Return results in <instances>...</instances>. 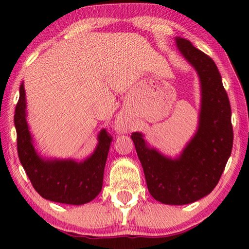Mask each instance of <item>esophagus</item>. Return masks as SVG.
I'll return each instance as SVG.
<instances>
[{"mask_svg":"<svg viewBox=\"0 0 249 249\" xmlns=\"http://www.w3.org/2000/svg\"><path fill=\"white\" fill-rule=\"evenodd\" d=\"M117 126H119V128L121 129V128H123V124H121L120 122H119V124H117Z\"/></svg>","mask_w":249,"mask_h":249,"instance_id":"esophagus-1","label":"esophagus"}]
</instances>
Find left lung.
Listing matches in <instances>:
<instances>
[{"mask_svg":"<svg viewBox=\"0 0 249 249\" xmlns=\"http://www.w3.org/2000/svg\"><path fill=\"white\" fill-rule=\"evenodd\" d=\"M181 54L195 67L201 83L199 127L178 158L149 148L142 133H133L148 191L161 203L183 205L210 195L220 180L233 147L231 105L215 62L190 41L176 39Z\"/></svg>","mask_w":249,"mask_h":249,"instance_id":"1","label":"left lung"}]
</instances>
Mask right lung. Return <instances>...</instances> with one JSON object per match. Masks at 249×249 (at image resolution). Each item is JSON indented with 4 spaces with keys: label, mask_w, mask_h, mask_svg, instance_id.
Here are the masks:
<instances>
[{
    "label": "right lung",
    "mask_w": 249,
    "mask_h": 249,
    "mask_svg": "<svg viewBox=\"0 0 249 249\" xmlns=\"http://www.w3.org/2000/svg\"><path fill=\"white\" fill-rule=\"evenodd\" d=\"M14 124L18 134L19 161L35 190L46 200L81 205L94 199L102 190L104 167L112 136L102 129L94 153L84 161L72 159L46 160L34 148L26 121V99L22 83L15 107Z\"/></svg>",
    "instance_id": "add662e5"
}]
</instances>
